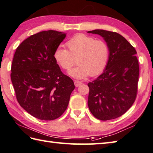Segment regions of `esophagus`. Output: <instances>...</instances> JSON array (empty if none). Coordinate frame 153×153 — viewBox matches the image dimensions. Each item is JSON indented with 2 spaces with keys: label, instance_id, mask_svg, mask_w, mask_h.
I'll list each match as a JSON object with an SVG mask.
<instances>
[{
  "label": "esophagus",
  "instance_id": "esophagus-1",
  "mask_svg": "<svg viewBox=\"0 0 153 153\" xmlns=\"http://www.w3.org/2000/svg\"><path fill=\"white\" fill-rule=\"evenodd\" d=\"M81 84H82V82L79 81V80H74V85H75V86H76V87L79 86Z\"/></svg>",
  "mask_w": 153,
  "mask_h": 153
}]
</instances>
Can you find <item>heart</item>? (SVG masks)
<instances>
[{"instance_id":"obj_1","label":"heart","mask_w":153,"mask_h":153,"mask_svg":"<svg viewBox=\"0 0 153 153\" xmlns=\"http://www.w3.org/2000/svg\"><path fill=\"white\" fill-rule=\"evenodd\" d=\"M67 49L56 48L54 57L64 70H69L75 64L77 67L68 72L71 76L83 79L91 74L97 76L101 73L107 65L109 47L105 41L96 40L84 34H78L66 42Z\"/></svg>"}]
</instances>
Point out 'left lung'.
I'll use <instances>...</instances> for the list:
<instances>
[{
  "label": "left lung",
  "instance_id": "obj_1",
  "mask_svg": "<svg viewBox=\"0 0 153 153\" xmlns=\"http://www.w3.org/2000/svg\"><path fill=\"white\" fill-rule=\"evenodd\" d=\"M87 33L101 36L109 47L105 71L88 84V108L99 120L117 119L125 114L136 99L139 76L137 51L115 32L97 29Z\"/></svg>",
  "mask_w": 153,
  "mask_h": 153
}]
</instances>
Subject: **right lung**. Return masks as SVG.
Masks as SVG:
<instances>
[{
    "label": "right lung",
    "instance_id": "obj_1",
    "mask_svg": "<svg viewBox=\"0 0 153 153\" xmlns=\"http://www.w3.org/2000/svg\"><path fill=\"white\" fill-rule=\"evenodd\" d=\"M65 37L56 30L40 32L22 42L14 53L10 77L16 99L36 119L53 120L61 116L75 87L54 57Z\"/></svg>",
    "mask_w": 153,
    "mask_h": 153
}]
</instances>
